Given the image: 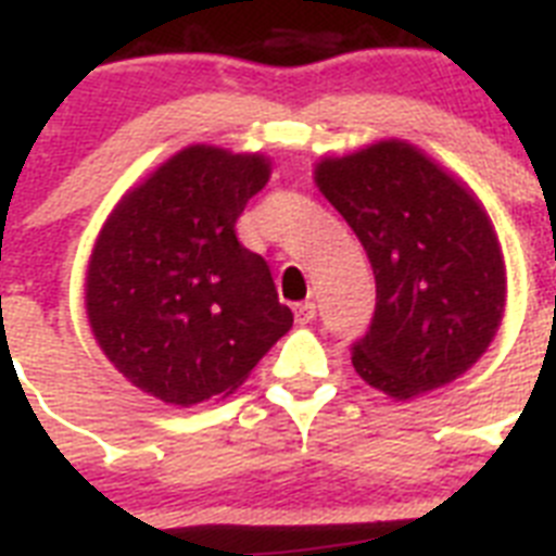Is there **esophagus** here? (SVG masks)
<instances>
[{
	"label": "esophagus",
	"instance_id": "esophagus-1",
	"mask_svg": "<svg viewBox=\"0 0 556 556\" xmlns=\"http://www.w3.org/2000/svg\"><path fill=\"white\" fill-rule=\"evenodd\" d=\"M293 316H296V325H311L316 318V305L313 302H302V305L293 307Z\"/></svg>",
	"mask_w": 556,
	"mask_h": 556
}]
</instances>
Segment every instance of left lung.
I'll list each match as a JSON object with an SVG mask.
<instances>
[{"label": "left lung", "instance_id": "1", "mask_svg": "<svg viewBox=\"0 0 556 556\" xmlns=\"http://www.w3.org/2000/svg\"><path fill=\"white\" fill-rule=\"evenodd\" d=\"M316 185L358 235L375 274V316L352 344L355 371L394 400L465 375L506 305L504 254L479 198L400 139L321 159Z\"/></svg>", "mask_w": 556, "mask_h": 556}]
</instances>
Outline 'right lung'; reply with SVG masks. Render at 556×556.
Instances as JSON below:
<instances>
[{"instance_id": "add662e5", "label": "right lung", "mask_w": 556, "mask_h": 556, "mask_svg": "<svg viewBox=\"0 0 556 556\" xmlns=\"http://www.w3.org/2000/svg\"><path fill=\"white\" fill-rule=\"evenodd\" d=\"M271 176L260 153L190 144L123 195L86 271V316L105 358L162 403L231 394L291 330L271 268L238 240Z\"/></svg>"}]
</instances>
